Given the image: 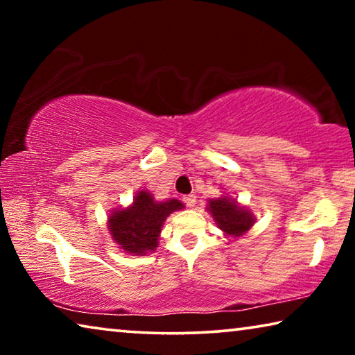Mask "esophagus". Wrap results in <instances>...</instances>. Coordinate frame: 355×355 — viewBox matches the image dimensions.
I'll use <instances>...</instances> for the list:
<instances>
[{
    "label": "esophagus",
    "instance_id": "1",
    "mask_svg": "<svg viewBox=\"0 0 355 355\" xmlns=\"http://www.w3.org/2000/svg\"><path fill=\"white\" fill-rule=\"evenodd\" d=\"M183 202L186 203V205H188L189 208H192L196 205V196L194 194H188V196H184L183 197Z\"/></svg>",
    "mask_w": 355,
    "mask_h": 355
}]
</instances>
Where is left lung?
Returning a JSON list of instances; mask_svg holds the SVG:
<instances>
[{
  "mask_svg": "<svg viewBox=\"0 0 355 355\" xmlns=\"http://www.w3.org/2000/svg\"><path fill=\"white\" fill-rule=\"evenodd\" d=\"M207 211L213 216L218 228L227 238H239L248 233L255 224V216L248 207L238 203L228 194H222L216 199H209Z\"/></svg>",
  "mask_w": 355,
  "mask_h": 355,
  "instance_id": "8db88e82",
  "label": "left lung"
}]
</instances>
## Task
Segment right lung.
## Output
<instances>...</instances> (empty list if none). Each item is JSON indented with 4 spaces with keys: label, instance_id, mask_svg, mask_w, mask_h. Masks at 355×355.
Returning <instances> with one entry per match:
<instances>
[{
    "label": "right lung",
    "instance_id": "obj_1",
    "mask_svg": "<svg viewBox=\"0 0 355 355\" xmlns=\"http://www.w3.org/2000/svg\"><path fill=\"white\" fill-rule=\"evenodd\" d=\"M183 208V203L177 199L156 200L150 191H137L131 205L112 209L107 216V230L125 254L147 255L158 248L167 216Z\"/></svg>",
    "mask_w": 355,
    "mask_h": 355
}]
</instances>
